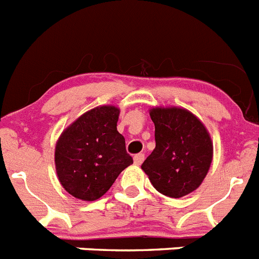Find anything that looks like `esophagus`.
<instances>
[{
    "label": "esophagus",
    "instance_id": "34e87169",
    "mask_svg": "<svg viewBox=\"0 0 259 259\" xmlns=\"http://www.w3.org/2000/svg\"><path fill=\"white\" fill-rule=\"evenodd\" d=\"M144 159H145V154H144V153H139V154H136L134 157V162L135 164H137V166H140V164L144 162Z\"/></svg>",
    "mask_w": 259,
    "mask_h": 259
}]
</instances>
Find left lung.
Wrapping results in <instances>:
<instances>
[{
	"mask_svg": "<svg viewBox=\"0 0 259 259\" xmlns=\"http://www.w3.org/2000/svg\"><path fill=\"white\" fill-rule=\"evenodd\" d=\"M155 148L141 168L159 193L179 198L196 191L212 161V141L196 115L182 107H153Z\"/></svg>",
	"mask_w": 259,
	"mask_h": 259,
	"instance_id": "left-lung-1",
	"label": "left lung"
}]
</instances>
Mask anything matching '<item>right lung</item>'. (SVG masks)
I'll use <instances>...</instances> for the list:
<instances>
[{"mask_svg":"<svg viewBox=\"0 0 259 259\" xmlns=\"http://www.w3.org/2000/svg\"><path fill=\"white\" fill-rule=\"evenodd\" d=\"M119 109L89 110L62 132L56 145V170L62 187L75 198L102 197L119 174L134 163L125 140L116 131Z\"/></svg>","mask_w":259,"mask_h":259,"instance_id":"1","label":"right lung"}]
</instances>
